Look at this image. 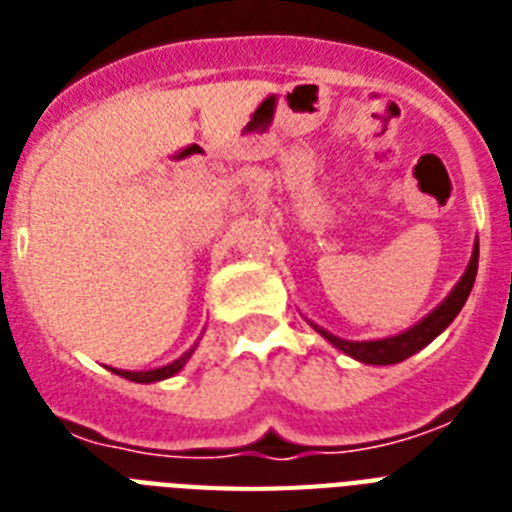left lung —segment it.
<instances>
[{"label":"left lung","instance_id":"obj_1","mask_svg":"<svg viewBox=\"0 0 512 512\" xmlns=\"http://www.w3.org/2000/svg\"><path fill=\"white\" fill-rule=\"evenodd\" d=\"M478 273V239L473 244V255H470V263L462 273V279L454 284V289L449 295L441 300V305H436L433 311L420 319L414 327H409L406 332H398L393 337H382V340H342V337L332 335L327 329L316 327L311 321V327L319 332L324 340H329L335 345L337 350H342L345 356L356 358L361 364H374V366H385V364H398V361H404V358L414 356L417 350H422L428 342L436 340L441 332H444L454 319H457V313L462 311V305L468 300L470 289H473V281H476Z\"/></svg>","mask_w":512,"mask_h":512}]
</instances>
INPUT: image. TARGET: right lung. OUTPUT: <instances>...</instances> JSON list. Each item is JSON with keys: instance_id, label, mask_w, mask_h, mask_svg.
<instances>
[{"instance_id": "obj_1", "label": "right lung", "mask_w": 512, "mask_h": 512, "mask_svg": "<svg viewBox=\"0 0 512 512\" xmlns=\"http://www.w3.org/2000/svg\"><path fill=\"white\" fill-rule=\"evenodd\" d=\"M193 350H196V345H193L191 350H185L183 356L175 358L172 364L159 366V369H146V372H127V369H111V372H116V374H119V377H124V380H132V382H159V380H167V377L177 374V372H180V369H183L185 364H188V358H191Z\"/></svg>"}]
</instances>
